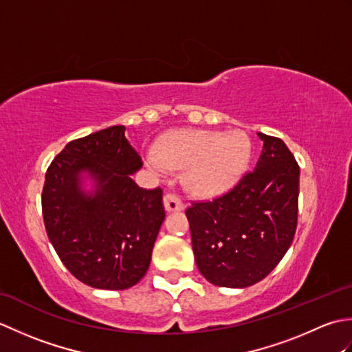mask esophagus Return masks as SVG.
Returning a JSON list of instances; mask_svg holds the SVG:
<instances>
[{
	"instance_id": "34e87169",
	"label": "esophagus",
	"mask_w": 352,
	"mask_h": 352,
	"mask_svg": "<svg viewBox=\"0 0 352 352\" xmlns=\"http://www.w3.org/2000/svg\"><path fill=\"white\" fill-rule=\"evenodd\" d=\"M163 201H164V208H166L168 212L183 210V207H184L182 198L175 195V193H172V192L166 193V195H164V198H163Z\"/></svg>"
}]
</instances>
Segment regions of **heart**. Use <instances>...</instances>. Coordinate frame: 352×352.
<instances>
[{
	"label": "heart",
	"instance_id": "heart-1",
	"mask_svg": "<svg viewBox=\"0 0 352 352\" xmlns=\"http://www.w3.org/2000/svg\"><path fill=\"white\" fill-rule=\"evenodd\" d=\"M251 154V140L243 131L180 130L160 142L148 163L154 169H186V188L198 197H214L242 177Z\"/></svg>",
	"mask_w": 352,
	"mask_h": 352
}]
</instances>
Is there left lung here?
Returning a JSON list of instances; mask_svg holds the SVG:
<instances>
[{"label":"left lung","mask_w":352,"mask_h":352,"mask_svg":"<svg viewBox=\"0 0 352 352\" xmlns=\"http://www.w3.org/2000/svg\"><path fill=\"white\" fill-rule=\"evenodd\" d=\"M256 168L228 192L186 210L199 272L222 287H248L280 263L298 223L300 166L280 138L258 133Z\"/></svg>","instance_id":"8db88e82"}]
</instances>
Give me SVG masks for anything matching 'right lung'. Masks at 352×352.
I'll list each match as a JSON object with an SVG mask.
<instances>
[{
	"instance_id": "obj_1",
	"label": "right lung",
	"mask_w": 352,
	"mask_h": 352,
	"mask_svg": "<svg viewBox=\"0 0 352 352\" xmlns=\"http://www.w3.org/2000/svg\"><path fill=\"white\" fill-rule=\"evenodd\" d=\"M140 166L125 126L113 125L71 140L47 169V234L68 271L87 286L129 289L148 271L166 213L163 190L139 188L131 178ZM81 171L97 182L94 196L80 190Z\"/></svg>"
}]
</instances>
